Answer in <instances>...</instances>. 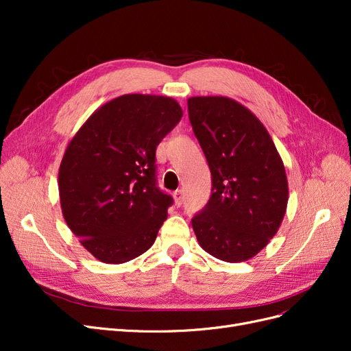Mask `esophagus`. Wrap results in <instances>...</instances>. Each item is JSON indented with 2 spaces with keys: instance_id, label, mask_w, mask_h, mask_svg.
<instances>
[{
  "instance_id": "obj_1",
  "label": "esophagus",
  "mask_w": 351,
  "mask_h": 351,
  "mask_svg": "<svg viewBox=\"0 0 351 351\" xmlns=\"http://www.w3.org/2000/svg\"><path fill=\"white\" fill-rule=\"evenodd\" d=\"M173 197H174V205L176 206H180L183 204V192H182V190H176Z\"/></svg>"
}]
</instances>
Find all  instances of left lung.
<instances>
[{
    "mask_svg": "<svg viewBox=\"0 0 351 351\" xmlns=\"http://www.w3.org/2000/svg\"><path fill=\"white\" fill-rule=\"evenodd\" d=\"M189 119L212 174V195L192 226L200 247L224 262L249 261L284 219L289 182L261 120L227 97L187 99Z\"/></svg>",
    "mask_w": 351,
    "mask_h": 351,
    "instance_id": "8db88e82",
    "label": "left lung"
}]
</instances>
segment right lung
Listing matches in <instances>:
<instances>
[{
  "label": "right lung",
  "instance_id": "1",
  "mask_svg": "<svg viewBox=\"0 0 351 351\" xmlns=\"http://www.w3.org/2000/svg\"><path fill=\"white\" fill-rule=\"evenodd\" d=\"M169 97L111 99L69 142L58 171L62 217L104 263H124L155 243L173 197L156 187L155 151L182 120Z\"/></svg>",
  "mask_w": 351,
  "mask_h": 351
}]
</instances>
